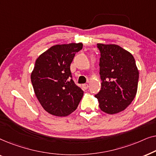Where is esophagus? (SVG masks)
Returning a JSON list of instances; mask_svg holds the SVG:
<instances>
[{"label":"esophagus","mask_w":156,"mask_h":156,"mask_svg":"<svg viewBox=\"0 0 156 156\" xmlns=\"http://www.w3.org/2000/svg\"><path fill=\"white\" fill-rule=\"evenodd\" d=\"M82 87L84 88V89H87L89 88V84H82Z\"/></svg>","instance_id":"obj_1"}]
</instances>
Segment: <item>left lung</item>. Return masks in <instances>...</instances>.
<instances>
[{"instance_id":"left-lung-1","label":"left lung","mask_w":156,"mask_h":156,"mask_svg":"<svg viewBox=\"0 0 156 156\" xmlns=\"http://www.w3.org/2000/svg\"><path fill=\"white\" fill-rule=\"evenodd\" d=\"M101 53L99 74L101 90L95 97L99 108L108 114L122 112L137 93L139 72L129 52L114 44H97Z\"/></svg>"}]
</instances>
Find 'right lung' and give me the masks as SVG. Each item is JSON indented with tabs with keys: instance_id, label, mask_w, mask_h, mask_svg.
<instances>
[{
	"instance_id": "1",
	"label": "right lung",
	"mask_w": 156,
	"mask_h": 156,
	"mask_svg": "<svg viewBox=\"0 0 156 156\" xmlns=\"http://www.w3.org/2000/svg\"><path fill=\"white\" fill-rule=\"evenodd\" d=\"M83 44H56L40 55L31 73V82L44 110L56 116H67L77 108L84 91L72 79L70 65Z\"/></svg>"
}]
</instances>
